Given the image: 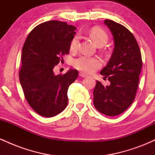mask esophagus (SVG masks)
Returning <instances> with one entry per match:
<instances>
[{
  "mask_svg": "<svg viewBox=\"0 0 155 155\" xmlns=\"http://www.w3.org/2000/svg\"><path fill=\"white\" fill-rule=\"evenodd\" d=\"M79 76H81V77H87V74H84V73H82V72H80L79 73Z\"/></svg>",
  "mask_w": 155,
  "mask_h": 155,
  "instance_id": "34e87169",
  "label": "esophagus"
}]
</instances>
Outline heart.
Listing matches in <instances>:
<instances>
[{
    "label": "heart",
    "instance_id": "heart-1",
    "mask_svg": "<svg viewBox=\"0 0 155 155\" xmlns=\"http://www.w3.org/2000/svg\"><path fill=\"white\" fill-rule=\"evenodd\" d=\"M89 35L93 39L94 41L99 47H103L107 43L108 40V34L104 31L97 28H92L88 32ZM79 44V36L76 35L72 39L70 44L71 50L74 51L78 49ZM102 65L101 60L95 57H90L87 55H80L79 58L74 60V66L81 71L91 74L100 68Z\"/></svg>",
    "mask_w": 155,
    "mask_h": 155
}]
</instances>
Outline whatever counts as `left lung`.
Masks as SVG:
<instances>
[{
  "label": "left lung",
  "mask_w": 155,
  "mask_h": 155,
  "mask_svg": "<svg viewBox=\"0 0 155 155\" xmlns=\"http://www.w3.org/2000/svg\"><path fill=\"white\" fill-rule=\"evenodd\" d=\"M105 24L114 36V49L101 74L111 84L104 87L97 81L93 103L101 113L114 117L128 108L136 97L142 59L136 39L127 28L109 19H105Z\"/></svg>",
  "instance_id": "left-lung-1"
}]
</instances>
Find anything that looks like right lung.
Returning <instances> with one entry per match:
<instances>
[{"mask_svg":"<svg viewBox=\"0 0 155 155\" xmlns=\"http://www.w3.org/2000/svg\"><path fill=\"white\" fill-rule=\"evenodd\" d=\"M76 30L65 22L48 21L33 28L23 46L19 81L28 103L41 116L54 117L66 107L68 89L79 72L70 69L56 76L53 68L69 53Z\"/></svg>","mask_w":155,"mask_h":155,"instance_id":"1","label":"right lung"}]
</instances>
